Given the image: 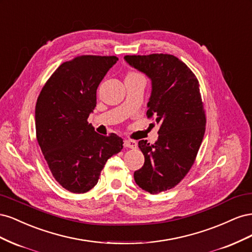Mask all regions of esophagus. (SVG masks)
<instances>
[{
    "instance_id": "34e87169",
    "label": "esophagus",
    "mask_w": 252,
    "mask_h": 252,
    "mask_svg": "<svg viewBox=\"0 0 252 252\" xmlns=\"http://www.w3.org/2000/svg\"><path fill=\"white\" fill-rule=\"evenodd\" d=\"M124 147L134 149L136 147V142L132 141V140H125L124 141Z\"/></svg>"
}]
</instances>
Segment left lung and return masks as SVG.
<instances>
[{
	"mask_svg": "<svg viewBox=\"0 0 252 252\" xmlns=\"http://www.w3.org/2000/svg\"><path fill=\"white\" fill-rule=\"evenodd\" d=\"M124 59L151 80L146 114L159 125L158 139L154 145L139 142L145 163L133 177L139 187L157 194L177 186L195 161L206 126L200 84L189 67L171 55Z\"/></svg>",
	"mask_w": 252,
	"mask_h": 252,
	"instance_id": "obj_1",
	"label": "left lung"
}]
</instances>
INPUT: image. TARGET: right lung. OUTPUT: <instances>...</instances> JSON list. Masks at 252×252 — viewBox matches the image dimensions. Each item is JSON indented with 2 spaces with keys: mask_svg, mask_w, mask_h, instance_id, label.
Listing matches in <instances>:
<instances>
[{
  "mask_svg": "<svg viewBox=\"0 0 252 252\" xmlns=\"http://www.w3.org/2000/svg\"><path fill=\"white\" fill-rule=\"evenodd\" d=\"M118 58L81 56L67 61L42 88L35 105V132L53 178L66 190L93 189L107 159L123 148L116 133L101 135L87 119L96 89Z\"/></svg>",
  "mask_w": 252,
  "mask_h": 252,
  "instance_id": "right-lung-1",
  "label": "right lung"
}]
</instances>
